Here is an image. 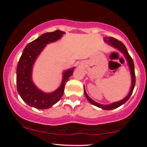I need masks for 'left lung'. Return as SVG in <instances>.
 Segmentation results:
<instances>
[{
  "instance_id": "obj_1",
  "label": "left lung",
  "mask_w": 147,
  "mask_h": 147,
  "mask_svg": "<svg viewBox=\"0 0 147 147\" xmlns=\"http://www.w3.org/2000/svg\"><path fill=\"white\" fill-rule=\"evenodd\" d=\"M104 41L106 43H107L108 44L110 45L111 46L113 47L114 48L117 49V50H119V52H121L124 55V56L125 57L126 61H127L128 65L129 67L130 72H131V86L130 91L126 97H124V99H122L120 101H118V102L111 103L110 104H101L99 103H97L95 102L94 100H92V99L87 95L86 92L85 88H84V94H85L86 97L88 102L92 104V105H95L97 107L101 108L103 110H112V109H116V108L119 107L120 106H122V104H124V103L128 101V99H129V97H131V94H132L133 89H134L135 85H136V75H135V68H134V63H133V61L131 58V56L129 55V52L127 51V49L121 41H118V40L115 39V38H113V37H106L104 38Z\"/></svg>"
}]
</instances>
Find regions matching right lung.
Instances as JSON below:
<instances>
[{
    "label": "right lung",
    "instance_id": "1",
    "mask_svg": "<svg viewBox=\"0 0 147 147\" xmlns=\"http://www.w3.org/2000/svg\"><path fill=\"white\" fill-rule=\"evenodd\" d=\"M65 32L57 30L43 34L26 45L18 61L16 69V87L19 95L31 107L48 109L60 100L68 79L71 77L75 67L64 70L59 87L52 92H45L36 87L32 81V69L35 61L47 44L59 40Z\"/></svg>",
    "mask_w": 147,
    "mask_h": 147
}]
</instances>
